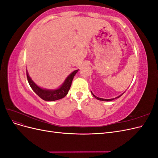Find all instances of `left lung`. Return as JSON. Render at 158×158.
<instances>
[{
	"mask_svg": "<svg viewBox=\"0 0 158 158\" xmlns=\"http://www.w3.org/2000/svg\"><path fill=\"white\" fill-rule=\"evenodd\" d=\"M91 93H92V94L93 95V96L95 98H96L97 99H98V100H100V101H104V102H110V101H113V100H114V99H117V98H120L121 95L125 93L124 92L123 94H121L120 95H118V96H117V98H112V99H103V98H98V97H97V96H95V95L92 93V91H91Z\"/></svg>",
	"mask_w": 158,
	"mask_h": 158,
	"instance_id": "8db88e82",
	"label": "left lung"
}]
</instances>
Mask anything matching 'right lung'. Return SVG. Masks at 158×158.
<instances>
[{
    "label": "right lung",
    "instance_id": "right-lung-1",
    "mask_svg": "<svg viewBox=\"0 0 158 158\" xmlns=\"http://www.w3.org/2000/svg\"><path fill=\"white\" fill-rule=\"evenodd\" d=\"M78 71V70H76L73 71V73L70 74L67 77H66L64 82L60 86L55 89H46V88H43L40 87L39 85H37L30 78V76H29V74H28V72L27 70H26V74H27V78L28 80V82H29L30 87L33 90V92H34L38 96L40 97L42 99L45 100V101L52 102V101H56V100L63 98L66 96V95H67L69 91L70 88L73 80L76 74L77 73Z\"/></svg>",
    "mask_w": 158,
    "mask_h": 158
}]
</instances>
